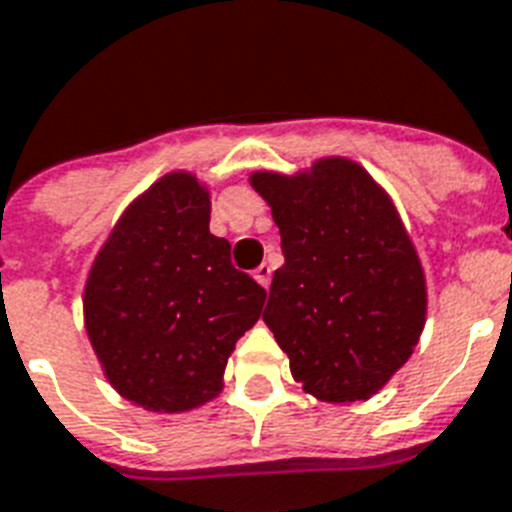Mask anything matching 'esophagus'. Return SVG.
I'll list each match as a JSON object with an SVG mask.
<instances>
[{
    "label": "esophagus",
    "instance_id": "34e87169",
    "mask_svg": "<svg viewBox=\"0 0 512 512\" xmlns=\"http://www.w3.org/2000/svg\"><path fill=\"white\" fill-rule=\"evenodd\" d=\"M253 277L259 280V285L269 288V282H272V267H269V264H259V267H256V272H253Z\"/></svg>",
    "mask_w": 512,
    "mask_h": 512
}]
</instances>
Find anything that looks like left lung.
Here are the masks:
<instances>
[{
  "instance_id": "1",
  "label": "left lung",
  "mask_w": 512,
  "mask_h": 512,
  "mask_svg": "<svg viewBox=\"0 0 512 512\" xmlns=\"http://www.w3.org/2000/svg\"><path fill=\"white\" fill-rule=\"evenodd\" d=\"M272 206L285 264L264 322L320 402L370 399L410 359L425 325V275L394 203L359 163L325 158L285 177L251 174Z\"/></svg>"
}]
</instances>
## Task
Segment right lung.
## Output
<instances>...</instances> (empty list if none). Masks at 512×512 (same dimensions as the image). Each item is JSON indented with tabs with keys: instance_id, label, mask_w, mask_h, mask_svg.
I'll return each instance as SVG.
<instances>
[{
	"instance_id": "obj_1",
	"label": "right lung",
	"mask_w": 512,
	"mask_h": 512,
	"mask_svg": "<svg viewBox=\"0 0 512 512\" xmlns=\"http://www.w3.org/2000/svg\"><path fill=\"white\" fill-rule=\"evenodd\" d=\"M208 222L206 187L166 174L126 208L89 272L94 354L110 386L145 410L214 399L237 338L261 317L267 290L232 267L230 243Z\"/></svg>"
}]
</instances>
